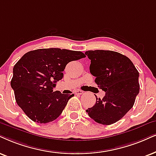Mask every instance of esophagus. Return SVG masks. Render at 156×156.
<instances>
[{"mask_svg": "<svg viewBox=\"0 0 156 156\" xmlns=\"http://www.w3.org/2000/svg\"><path fill=\"white\" fill-rule=\"evenodd\" d=\"M83 93V90H76V91H75V94H78V95H80V94H82Z\"/></svg>", "mask_w": 156, "mask_h": 156, "instance_id": "34e87169", "label": "esophagus"}]
</instances>
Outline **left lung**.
Masks as SVG:
<instances>
[{"label":"left lung","mask_w":156,"mask_h":156,"mask_svg":"<svg viewBox=\"0 0 156 156\" xmlns=\"http://www.w3.org/2000/svg\"><path fill=\"white\" fill-rule=\"evenodd\" d=\"M85 54L90 60V72L96 83L105 91L104 98H96L86 112L98 123L112 125L133 108L140 90L139 73L133 62L119 52L88 50Z\"/></svg>","instance_id":"8db88e82"}]
</instances>
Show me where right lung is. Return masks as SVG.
<instances>
[{
  "instance_id": "add662e5",
  "label": "right lung",
  "mask_w": 156,
  "mask_h": 156,
  "mask_svg": "<svg viewBox=\"0 0 156 156\" xmlns=\"http://www.w3.org/2000/svg\"><path fill=\"white\" fill-rule=\"evenodd\" d=\"M86 57L80 51L39 49L23 55L13 69L11 88L19 107L32 121L48 123L62 113L74 96L53 91L68 62Z\"/></svg>"
}]
</instances>
